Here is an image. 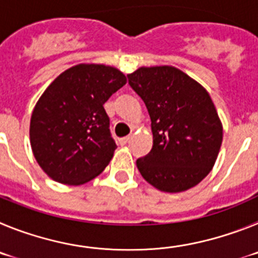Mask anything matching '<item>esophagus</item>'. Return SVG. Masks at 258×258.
I'll use <instances>...</instances> for the list:
<instances>
[{
    "mask_svg": "<svg viewBox=\"0 0 258 258\" xmlns=\"http://www.w3.org/2000/svg\"><path fill=\"white\" fill-rule=\"evenodd\" d=\"M129 141H131V137H124V138H120L118 142H120V145H126V143H129Z\"/></svg>",
    "mask_w": 258,
    "mask_h": 258,
    "instance_id": "1",
    "label": "esophagus"
}]
</instances>
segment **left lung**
I'll return each mask as SVG.
<instances>
[{
	"instance_id": "obj_1",
	"label": "left lung",
	"mask_w": 258,
	"mask_h": 258,
	"mask_svg": "<svg viewBox=\"0 0 258 258\" xmlns=\"http://www.w3.org/2000/svg\"><path fill=\"white\" fill-rule=\"evenodd\" d=\"M127 80L151 118L154 145L137 159L142 177L164 192L197 186L213 168L222 143V125L207 90L169 66L138 68Z\"/></svg>"
}]
</instances>
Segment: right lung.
Listing matches in <instances>:
<instances>
[{
	"label": "right lung",
	"instance_id": "right-lung-1",
	"mask_svg": "<svg viewBox=\"0 0 258 258\" xmlns=\"http://www.w3.org/2000/svg\"><path fill=\"white\" fill-rule=\"evenodd\" d=\"M125 84L120 71L102 64H77L50 84L29 127L32 151L50 178L83 184L103 172L116 149L103 104Z\"/></svg>",
	"mask_w": 258,
	"mask_h": 258
}]
</instances>
